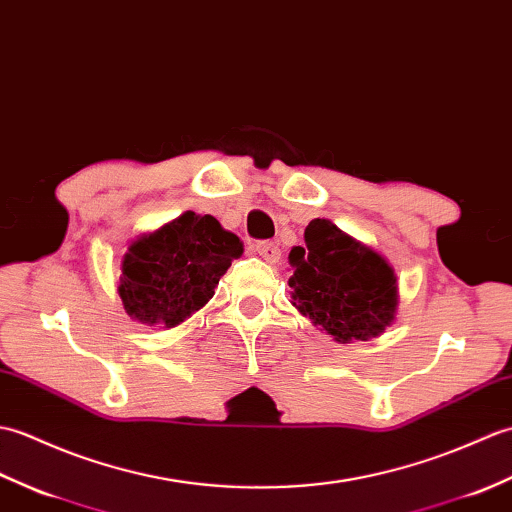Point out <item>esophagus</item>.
I'll return each instance as SVG.
<instances>
[{
	"label": "esophagus",
	"mask_w": 512,
	"mask_h": 512,
	"mask_svg": "<svg viewBox=\"0 0 512 512\" xmlns=\"http://www.w3.org/2000/svg\"><path fill=\"white\" fill-rule=\"evenodd\" d=\"M254 252H256L258 256H263V258L267 260V263H278V258H280L278 245L271 243V241H256V243H254Z\"/></svg>",
	"instance_id": "34e87169"
}]
</instances>
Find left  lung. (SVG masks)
I'll list each match as a JSON object with an SVG mask.
<instances>
[{
	"instance_id": "8db88e82",
	"label": "left lung",
	"mask_w": 512,
	"mask_h": 512,
	"mask_svg": "<svg viewBox=\"0 0 512 512\" xmlns=\"http://www.w3.org/2000/svg\"><path fill=\"white\" fill-rule=\"evenodd\" d=\"M293 306L335 342H366L394 320L399 291L392 267L328 219H313L304 247L289 254Z\"/></svg>"
}]
</instances>
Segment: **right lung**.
Instances as JSON below:
<instances>
[{
  "label": "right lung",
  "mask_w": 512,
  "mask_h": 512,
  "mask_svg": "<svg viewBox=\"0 0 512 512\" xmlns=\"http://www.w3.org/2000/svg\"><path fill=\"white\" fill-rule=\"evenodd\" d=\"M241 254V238L217 219L184 212L124 254L118 285L124 311L142 324L173 328L208 304L232 258Z\"/></svg>",
  "instance_id": "right-lung-1"
}]
</instances>
